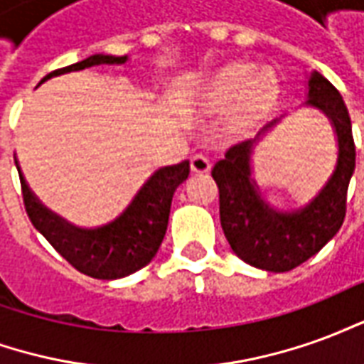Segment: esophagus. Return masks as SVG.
<instances>
[{"instance_id":"obj_1","label":"esophagus","mask_w":364,"mask_h":364,"mask_svg":"<svg viewBox=\"0 0 364 364\" xmlns=\"http://www.w3.org/2000/svg\"><path fill=\"white\" fill-rule=\"evenodd\" d=\"M210 167H213V161H210V158L203 156V154H195L191 158V169L195 173H206V171H210Z\"/></svg>"}]
</instances>
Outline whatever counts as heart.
I'll return each mask as SVG.
<instances>
[{"label":"heart","instance_id":"1","mask_svg":"<svg viewBox=\"0 0 364 364\" xmlns=\"http://www.w3.org/2000/svg\"><path fill=\"white\" fill-rule=\"evenodd\" d=\"M277 93L279 80L273 70L255 68L250 62H232L208 80L203 97L214 111L232 107L236 124H250L271 109Z\"/></svg>","mask_w":364,"mask_h":364}]
</instances>
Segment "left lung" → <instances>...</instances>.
Segmentation results:
<instances>
[{
  "label": "left lung",
  "mask_w": 364,
  "mask_h": 364,
  "mask_svg": "<svg viewBox=\"0 0 364 364\" xmlns=\"http://www.w3.org/2000/svg\"><path fill=\"white\" fill-rule=\"evenodd\" d=\"M304 105L328 117L337 138L336 169L308 205L296 210H277L261 197L253 179V146L281 119L271 120L252 140L234 144L213 167L220 193V224L232 252L245 263L271 273L298 267L339 232L347 187L355 171L351 119L339 91L323 75L312 72Z\"/></svg>",
  "instance_id": "left-lung-1"
}]
</instances>
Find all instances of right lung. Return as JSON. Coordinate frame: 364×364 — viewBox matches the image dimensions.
<instances>
[{"label": "right lung", "mask_w": 364, "mask_h": 364, "mask_svg": "<svg viewBox=\"0 0 364 364\" xmlns=\"http://www.w3.org/2000/svg\"><path fill=\"white\" fill-rule=\"evenodd\" d=\"M128 56L93 54L77 64L56 70L44 77V83L56 75L80 72L101 64H124ZM23 187V200L33 226L43 234L48 244L75 267L80 273L93 279H122L146 267L158 253L166 236L169 208L175 189L189 177V161L177 166L159 167L138 189L130 205L105 226L80 228L74 226L38 200L28 189L19 164L15 161Z\"/></svg>", "instance_id": "add662e5"}]
</instances>
